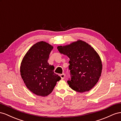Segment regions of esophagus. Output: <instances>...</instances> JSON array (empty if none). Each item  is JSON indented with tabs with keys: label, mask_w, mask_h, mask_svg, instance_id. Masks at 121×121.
Returning a JSON list of instances; mask_svg holds the SVG:
<instances>
[{
	"label": "esophagus",
	"mask_w": 121,
	"mask_h": 121,
	"mask_svg": "<svg viewBox=\"0 0 121 121\" xmlns=\"http://www.w3.org/2000/svg\"><path fill=\"white\" fill-rule=\"evenodd\" d=\"M60 77H61L62 80V79H64V78H65V74H64V73L60 74Z\"/></svg>",
	"instance_id": "1"
}]
</instances>
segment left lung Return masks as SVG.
<instances>
[{
	"instance_id": "obj_1",
	"label": "left lung",
	"mask_w": 121,
	"mask_h": 121,
	"mask_svg": "<svg viewBox=\"0 0 121 121\" xmlns=\"http://www.w3.org/2000/svg\"><path fill=\"white\" fill-rule=\"evenodd\" d=\"M57 49L70 59L71 78L67 81L69 87L80 93L94 87L99 80L102 69L101 59L95 50L81 40L69 45L58 46Z\"/></svg>"
}]
</instances>
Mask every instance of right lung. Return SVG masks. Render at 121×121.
Segmentation results:
<instances>
[{
    "label": "right lung",
    "instance_id": "1",
    "mask_svg": "<svg viewBox=\"0 0 121 121\" xmlns=\"http://www.w3.org/2000/svg\"><path fill=\"white\" fill-rule=\"evenodd\" d=\"M53 49V46L46 42H38L30 48L21 64V75L24 83L30 91L38 96L49 95L61 80L54 73V66L48 62Z\"/></svg>",
    "mask_w": 121,
    "mask_h": 121
}]
</instances>
